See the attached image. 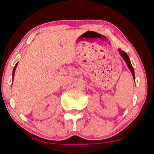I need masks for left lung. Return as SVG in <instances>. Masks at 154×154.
<instances>
[{
  "label": "left lung",
  "mask_w": 154,
  "mask_h": 154,
  "mask_svg": "<svg viewBox=\"0 0 154 154\" xmlns=\"http://www.w3.org/2000/svg\"><path fill=\"white\" fill-rule=\"evenodd\" d=\"M118 51H119L120 56L123 57V59L125 60V63H126L128 67L129 68V69H130V71L131 72V73H132V75H133V79L135 80V73H134V69H133V67L132 66V64H131V60L130 59H129V57L128 55L127 54L126 52H125L124 51H122L121 49H118Z\"/></svg>",
  "instance_id": "1"
}]
</instances>
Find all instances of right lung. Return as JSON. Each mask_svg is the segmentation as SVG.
<instances>
[{
    "label": "right lung",
    "mask_w": 154,
    "mask_h": 154,
    "mask_svg": "<svg viewBox=\"0 0 154 154\" xmlns=\"http://www.w3.org/2000/svg\"><path fill=\"white\" fill-rule=\"evenodd\" d=\"M18 63V62H17V64H16V65H15L14 68V70H13V79H14V74H15V71H16V66H17Z\"/></svg>",
    "instance_id": "add662e5"
}]
</instances>
